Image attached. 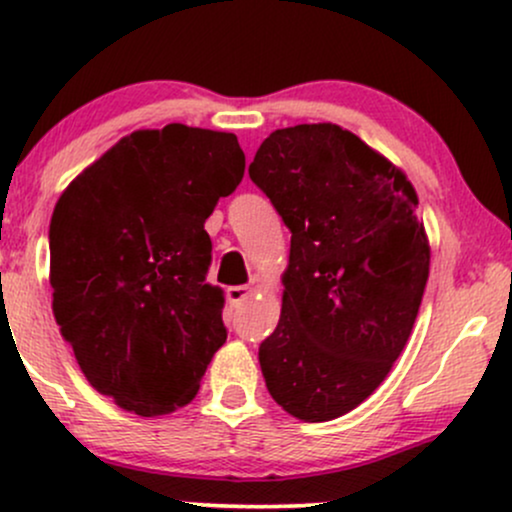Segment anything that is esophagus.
Segmentation results:
<instances>
[{
	"instance_id": "esophagus-1",
	"label": "esophagus",
	"mask_w": 512,
	"mask_h": 512,
	"mask_svg": "<svg viewBox=\"0 0 512 512\" xmlns=\"http://www.w3.org/2000/svg\"><path fill=\"white\" fill-rule=\"evenodd\" d=\"M251 292H254V290H251L249 285H234V287H227V302H230L232 306L242 304L244 299L249 297Z\"/></svg>"
}]
</instances>
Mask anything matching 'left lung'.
I'll return each instance as SVG.
<instances>
[{
  "mask_svg": "<svg viewBox=\"0 0 512 512\" xmlns=\"http://www.w3.org/2000/svg\"><path fill=\"white\" fill-rule=\"evenodd\" d=\"M249 177L290 227L278 328L258 347L268 393L330 422L386 381L429 280V237L407 174L338 124L273 131Z\"/></svg>",
  "mask_w": 512,
  "mask_h": 512,
  "instance_id": "obj_1",
  "label": "left lung"
}]
</instances>
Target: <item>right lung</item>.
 <instances>
[{"instance_id":"1","label":"right lung","mask_w":512,"mask_h":512,"mask_svg":"<svg viewBox=\"0 0 512 512\" xmlns=\"http://www.w3.org/2000/svg\"><path fill=\"white\" fill-rule=\"evenodd\" d=\"M242 177L237 136L167 124L119 138L59 196L54 318L90 386L122 410L160 417L189 405L225 345L203 225Z\"/></svg>"}]
</instances>
